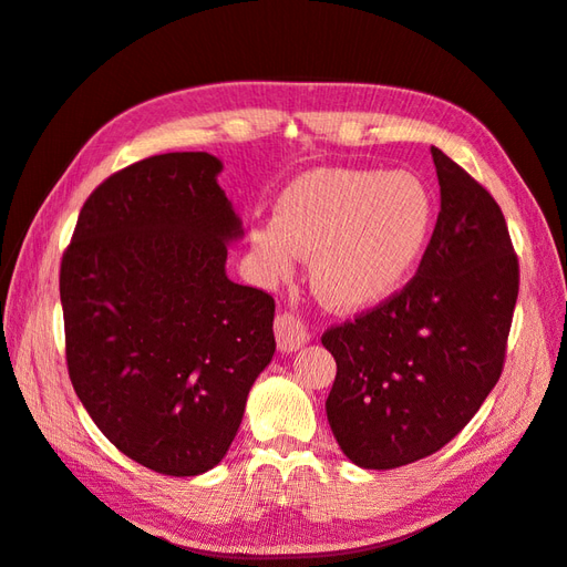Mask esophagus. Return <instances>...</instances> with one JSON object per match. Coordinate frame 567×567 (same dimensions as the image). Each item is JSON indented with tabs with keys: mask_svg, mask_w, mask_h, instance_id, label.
I'll return each mask as SVG.
<instances>
[{
	"mask_svg": "<svg viewBox=\"0 0 567 567\" xmlns=\"http://www.w3.org/2000/svg\"><path fill=\"white\" fill-rule=\"evenodd\" d=\"M274 332H276V344L284 352H293L298 348H303L308 342V328L306 322L296 318L293 313H279L274 322Z\"/></svg>",
	"mask_w": 567,
	"mask_h": 567,
	"instance_id": "34e87169",
	"label": "esophagus"
}]
</instances>
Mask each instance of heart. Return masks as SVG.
<instances>
[{"mask_svg": "<svg viewBox=\"0 0 567 567\" xmlns=\"http://www.w3.org/2000/svg\"><path fill=\"white\" fill-rule=\"evenodd\" d=\"M433 223V195L411 173L318 168L284 190L279 217L251 227V247L271 281L313 257L316 293L332 308L362 310L409 281Z\"/></svg>", "mask_w": 567, "mask_h": 567, "instance_id": "heart-1", "label": "heart"}]
</instances>
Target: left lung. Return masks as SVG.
<instances>
[{
    "label": "left lung",
    "instance_id": "1",
    "mask_svg": "<svg viewBox=\"0 0 567 567\" xmlns=\"http://www.w3.org/2000/svg\"><path fill=\"white\" fill-rule=\"evenodd\" d=\"M441 213L413 279L322 332L338 362L326 401L354 465L391 470L437 453L502 377L518 259L487 188L431 146Z\"/></svg>",
    "mask_w": 567,
    "mask_h": 567
}]
</instances>
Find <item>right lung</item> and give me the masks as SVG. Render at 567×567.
Segmentation results:
<instances>
[{
	"mask_svg": "<svg viewBox=\"0 0 567 567\" xmlns=\"http://www.w3.org/2000/svg\"><path fill=\"white\" fill-rule=\"evenodd\" d=\"M219 171L210 154L176 152L112 173L61 261L78 399L120 453L171 477L225 457L276 350L274 298L225 274L241 223Z\"/></svg>",
	"mask_w": 567,
	"mask_h": 567,
	"instance_id": "obj_1",
	"label": "right lung"
}]
</instances>
